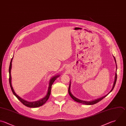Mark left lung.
<instances>
[{"label":"left lung","instance_id":"obj_1","mask_svg":"<svg viewBox=\"0 0 126 126\" xmlns=\"http://www.w3.org/2000/svg\"><path fill=\"white\" fill-rule=\"evenodd\" d=\"M113 58H114V61H115V63H116V72H117V64H116V59H115V58L113 56ZM116 80H117V72H116L115 73V79H114V83H113V87L112 88V89L110 90V91L106 95H105L104 96H102L100 98H96L95 99H94V100H91V101H85V100H81V99H79L77 98H76V97H75L70 92V87H71V81H70V83H69V88H68V93H69V94L70 95V96H71V97L74 100H75V101L76 102H78L79 103H82V104H86V105H93V104H95L96 103H97L98 102H99V101H100L101 100H102L103 98H104L105 96H106L111 92H112V91L113 90L115 86V84H116Z\"/></svg>","mask_w":126,"mask_h":126}]
</instances>
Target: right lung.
I'll return each mask as SVG.
<instances>
[{
    "mask_svg": "<svg viewBox=\"0 0 126 126\" xmlns=\"http://www.w3.org/2000/svg\"><path fill=\"white\" fill-rule=\"evenodd\" d=\"M13 58H12L11 62H10V65H9V83H10V86L11 89V90L13 93V94L16 96V97L25 106L29 107H31V108H35V107H38L39 106H42V105H43L44 103H45V102L47 101V100L48 99L50 94H51V87H52V85L53 84V83L54 82V81L56 80V79L60 76V75H55L54 76H53L51 79L50 80L49 83V87H48V91H47V94L46 95V96L43 98H42L41 99H40L39 100H38L37 101H28L27 100H26L25 99H24L23 98H22L21 97H20L18 94H16V93L15 92L13 88L12 87V83H11V68H12V60H13Z\"/></svg>",
    "mask_w": 126,
    "mask_h": 126,
    "instance_id": "add662e5",
    "label": "right lung"
}]
</instances>
